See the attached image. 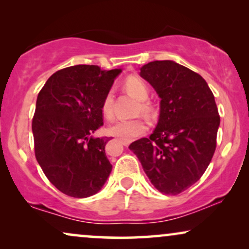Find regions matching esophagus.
Masks as SVG:
<instances>
[{
    "instance_id": "esophagus-1",
    "label": "esophagus",
    "mask_w": 249,
    "mask_h": 249,
    "mask_svg": "<svg viewBox=\"0 0 249 249\" xmlns=\"http://www.w3.org/2000/svg\"><path fill=\"white\" fill-rule=\"evenodd\" d=\"M121 142L125 146V147H127V146H129V144L131 142V141H121Z\"/></svg>"
}]
</instances>
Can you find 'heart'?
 Segmentation results:
<instances>
[{
  "instance_id": "obj_1",
  "label": "heart",
  "mask_w": 249,
  "mask_h": 249,
  "mask_svg": "<svg viewBox=\"0 0 249 249\" xmlns=\"http://www.w3.org/2000/svg\"><path fill=\"white\" fill-rule=\"evenodd\" d=\"M125 90L129 91L132 96L138 100V105L136 112L151 115L154 112L155 107L149 100H147L149 89L147 84L138 76H129L124 81ZM102 113L107 119H112L114 115V96L112 90L107 91L102 101L101 105ZM147 130V124L145 119L142 117H136L132 119H122L115 121L113 124L108 127V134L122 139V141H130V139L138 137Z\"/></svg>"
}]
</instances>
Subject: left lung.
I'll return each instance as SVG.
<instances>
[{"label": "left lung", "mask_w": 249, "mask_h": 249, "mask_svg": "<svg viewBox=\"0 0 249 249\" xmlns=\"http://www.w3.org/2000/svg\"><path fill=\"white\" fill-rule=\"evenodd\" d=\"M141 76L161 97L155 130L131 142L151 182L165 195H178L198 181L216 148L220 115L200 74L173 61H153Z\"/></svg>", "instance_id": "obj_1"}]
</instances>
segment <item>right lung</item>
Wrapping results in <instances>:
<instances>
[{"label": "right lung", "instance_id": "add662e5", "mask_svg": "<svg viewBox=\"0 0 249 249\" xmlns=\"http://www.w3.org/2000/svg\"><path fill=\"white\" fill-rule=\"evenodd\" d=\"M120 72L94 64L64 68L37 96L32 124L36 160L50 182L68 196L94 195L112 171L105 154L110 138L91 135L103 125L102 101Z\"/></svg>", "mask_w": 249, "mask_h": 249}]
</instances>
